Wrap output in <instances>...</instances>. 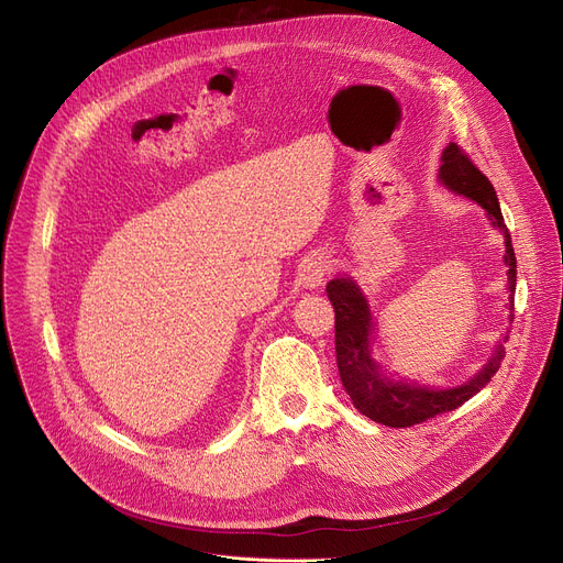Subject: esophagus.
I'll use <instances>...</instances> for the list:
<instances>
[{
  "label": "esophagus",
  "mask_w": 563,
  "mask_h": 563,
  "mask_svg": "<svg viewBox=\"0 0 563 563\" xmlns=\"http://www.w3.org/2000/svg\"><path fill=\"white\" fill-rule=\"evenodd\" d=\"M333 264L329 260V255L323 253H310L303 264H301V283L303 287H319L323 280H327V276L331 274Z\"/></svg>",
  "instance_id": "esophagus-1"
}]
</instances>
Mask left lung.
Segmentation results:
<instances>
[{
	"mask_svg": "<svg viewBox=\"0 0 563 563\" xmlns=\"http://www.w3.org/2000/svg\"><path fill=\"white\" fill-rule=\"evenodd\" d=\"M440 180L452 191L477 200L488 212L493 225L505 232V262L509 266V306L514 310L516 253L490 180L456 143H450L445 147V153H442ZM327 294L335 308V356L344 393L351 397L353 406H356L363 416L378 424L404 429L427 422L440 416V412L459 408L472 395H477L482 388H486V383L495 376L501 361H505V346L497 344L493 358L475 378H470L463 386L448 390H433L427 386H418V383L393 378L372 358L374 321L369 306L356 283L349 278H335L327 285Z\"/></svg>",
	"mask_w": 563,
	"mask_h": 563,
	"instance_id": "left-lung-1",
	"label": "left lung"
}]
</instances>
